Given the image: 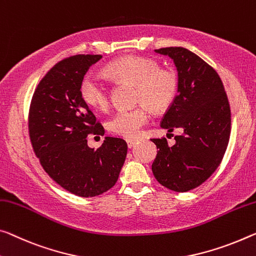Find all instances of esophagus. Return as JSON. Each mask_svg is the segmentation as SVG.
Wrapping results in <instances>:
<instances>
[{
  "mask_svg": "<svg viewBox=\"0 0 256 256\" xmlns=\"http://www.w3.org/2000/svg\"><path fill=\"white\" fill-rule=\"evenodd\" d=\"M126 142H127V145H128V148H132V146H134V145L136 144L137 140H134V138H127V140H126Z\"/></svg>",
  "mask_w": 256,
  "mask_h": 256,
  "instance_id": "obj_1",
  "label": "esophagus"
}]
</instances>
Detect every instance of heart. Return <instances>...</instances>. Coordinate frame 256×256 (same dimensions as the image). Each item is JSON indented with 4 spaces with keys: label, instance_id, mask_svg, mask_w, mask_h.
I'll return each mask as SVG.
<instances>
[{
    "label": "heart",
    "instance_id": "1",
    "mask_svg": "<svg viewBox=\"0 0 256 256\" xmlns=\"http://www.w3.org/2000/svg\"><path fill=\"white\" fill-rule=\"evenodd\" d=\"M106 74L119 81L135 84L134 100L140 105L132 108H121L108 120V129L116 135L135 137L148 121V110L160 113L175 100L180 88L178 73L170 68H160L152 58L129 54L105 68ZM80 95L86 104L105 111L111 103L110 89L100 78L87 74L80 84Z\"/></svg>",
    "mask_w": 256,
    "mask_h": 256
}]
</instances>
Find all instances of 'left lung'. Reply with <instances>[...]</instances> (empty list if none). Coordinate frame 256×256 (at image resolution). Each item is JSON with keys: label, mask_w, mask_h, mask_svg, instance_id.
Wrapping results in <instances>:
<instances>
[{"label": "left lung", "mask_w": 256, "mask_h": 256, "mask_svg": "<svg viewBox=\"0 0 256 256\" xmlns=\"http://www.w3.org/2000/svg\"><path fill=\"white\" fill-rule=\"evenodd\" d=\"M178 68L180 88L160 126L175 136L151 138L158 152L152 164L156 180L169 190L186 192L210 178L226 151L231 132V110L223 82L218 72L192 51L182 46L156 49Z\"/></svg>", "instance_id": "1"}]
</instances>
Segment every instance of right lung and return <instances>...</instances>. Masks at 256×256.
Instances as JSON below:
<instances>
[{
	"instance_id": "right-lung-1",
	"label": "right lung",
	"mask_w": 256,
	"mask_h": 256,
	"mask_svg": "<svg viewBox=\"0 0 256 256\" xmlns=\"http://www.w3.org/2000/svg\"><path fill=\"white\" fill-rule=\"evenodd\" d=\"M102 54H76L58 62L38 82L28 112V134L35 156L58 186L70 194L96 196L114 186L127 156V143L106 136L97 150L88 136L104 128L80 95L87 70Z\"/></svg>"
}]
</instances>
